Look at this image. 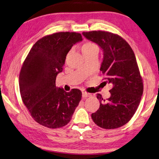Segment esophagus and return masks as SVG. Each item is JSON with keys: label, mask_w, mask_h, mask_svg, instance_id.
<instances>
[{"label": "esophagus", "mask_w": 159, "mask_h": 159, "mask_svg": "<svg viewBox=\"0 0 159 159\" xmlns=\"http://www.w3.org/2000/svg\"><path fill=\"white\" fill-rule=\"evenodd\" d=\"M82 96H83V98H89V97L91 96V94L87 93V92L83 91V93H82Z\"/></svg>", "instance_id": "esophagus-1"}]
</instances>
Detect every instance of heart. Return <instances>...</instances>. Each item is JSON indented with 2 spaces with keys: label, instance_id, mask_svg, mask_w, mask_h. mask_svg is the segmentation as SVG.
Returning <instances> with one entry per match:
<instances>
[{
  "label": "heart",
  "instance_id": "heart-1",
  "mask_svg": "<svg viewBox=\"0 0 159 159\" xmlns=\"http://www.w3.org/2000/svg\"><path fill=\"white\" fill-rule=\"evenodd\" d=\"M97 46L95 45L94 43H91V42H86L85 43L83 44V45L82 47V51L84 52V51H89L91 49H93V48L96 47Z\"/></svg>",
  "mask_w": 159,
  "mask_h": 159
}]
</instances>
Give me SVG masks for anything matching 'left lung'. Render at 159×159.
<instances>
[{
  "label": "left lung",
  "instance_id": "1",
  "mask_svg": "<svg viewBox=\"0 0 159 159\" xmlns=\"http://www.w3.org/2000/svg\"><path fill=\"white\" fill-rule=\"evenodd\" d=\"M83 35L103 51L100 71L106 76L104 83L113 85L108 99L97 95L100 105L92 113V119L98 126L106 129L123 126L135 114L143 90L134 51L126 40L111 32H83Z\"/></svg>",
  "mask_w": 159,
  "mask_h": 159
}]
</instances>
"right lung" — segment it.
<instances>
[{
	"mask_svg": "<svg viewBox=\"0 0 159 159\" xmlns=\"http://www.w3.org/2000/svg\"><path fill=\"white\" fill-rule=\"evenodd\" d=\"M79 33L61 32L44 36L30 51L20 74V91L24 104L40 125L56 129L65 126L82 97L79 89L70 92L55 86L69 51L82 41Z\"/></svg>",
	"mask_w": 159,
	"mask_h": 159,
	"instance_id": "add662e5",
	"label": "right lung"
}]
</instances>
